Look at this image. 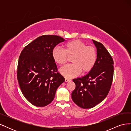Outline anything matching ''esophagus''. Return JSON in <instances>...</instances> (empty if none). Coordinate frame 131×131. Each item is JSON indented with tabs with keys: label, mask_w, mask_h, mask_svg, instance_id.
Masks as SVG:
<instances>
[{
	"label": "esophagus",
	"mask_w": 131,
	"mask_h": 131,
	"mask_svg": "<svg viewBox=\"0 0 131 131\" xmlns=\"http://www.w3.org/2000/svg\"><path fill=\"white\" fill-rule=\"evenodd\" d=\"M71 81L70 79H67V78H65V82H69Z\"/></svg>",
	"instance_id": "esophagus-1"
}]
</instances>
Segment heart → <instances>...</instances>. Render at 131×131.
Returning a JSON list of instances; mask_svg holds the SVG:
<instances>
[{
	"mask_svg": "<svg viewBox=\"0 0 131 131\" xmlns=\"http://www.w3.org/2000/svg\"><path fill=\"white\" fill-rule=\"evenodd\" d=\"M64 50L55 47L52 51L53 61L59 65L66 63L68 56H72V64H67L59 69L61 74L66 78H72L78 75L82 71L87 73L92 69L96 63L97 52L92 46H86L83 41L75 39L66 42Z\"/></svg>",
	"mask_w": 131,
	"mask_h": 131,
	"instance_id": "heart-1",
	"label": "heart"
}]
</instances>
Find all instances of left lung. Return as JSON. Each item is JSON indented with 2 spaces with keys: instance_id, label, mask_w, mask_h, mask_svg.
Masks as SVG:
<instances>
[{
  "instance_id": "left-lung-1",
  "label": "left lung",
  "mask_w": 131,
  "mask_h": 131,
  "mask_svg": "<svg viewBox=\"0 0 131 131\" xmlns=\"http://www.w3.org/2000/svg\"><path fill=\"white\" fill-rule=\"evenodd\" d=\"M97 48V59L93 68L81 78L73 79L75 90L72 92L73 102L80 108L90 109L103 101L112 86L114 62L102 43L92 40Z\"/></svg>"
}]
</instances>
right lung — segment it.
<instances>
[{"label":"right lung","instance_id":"obj_1","mask_svg":"<svg viewBox=\"0 0 131 131\" xmlns=\"http://www.w3.org/2000/svg\"><path fill=\"white\" fill-rule=\"evenodd\" d=\"M64 40L57 35H42L22 51L17 79L23 94L31 104L40 107L49 104L57 88L64 81L51 55L54 47Z\"/></svg>","mask_w":131,"mask_h":131}]
</instances>
